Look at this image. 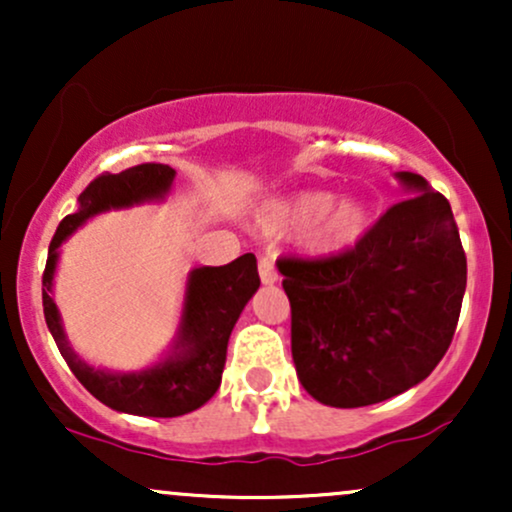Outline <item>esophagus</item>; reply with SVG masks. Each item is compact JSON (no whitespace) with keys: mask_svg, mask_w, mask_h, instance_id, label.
Returning <instances> with one entry per match:
<instances>
[{"mask_svg":"<svg viewBox=\"0 0 512 512\" xmlns=\"http://www.w3.org/2000/svg\"><path fill=\"white\" fill-rule=\"evenodd\" d=\"M260 279L262 284H276V279H279V272H276V264H274V257L272 255H264L260 260Z\"/></svg>","mask_w":512,"mask_h":512,"instance_id":"1","label":"esophagus"}]
</instances>
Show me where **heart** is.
Returning <instances> with one entry per match:
<instances>
[{
	"mask_svg": "<svg viewBox=\"0 0 512 512\" xmlns=\"http://www.w3.org/2000/svg\"><path fill=\"white\" fill-rule=\"evenodd\" d=\"M370 209L361 197L334 199L327 190H303L276 199L262 216L264 231L272 236H301L315 252L332 255L356 245L368 231Z\"/></svg>",
	"mask_w": 512,
	"mask_h": 512,
	"instance_id": "obj_1",
	"label": "heart"
}]
</instances>
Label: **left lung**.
<instances>
[{"instance_id":"left-lung-1","label":"left lung","mask_w":512,"mask_h":512,"mask_svg":"<svg viewBox=\"0 0 512 512\" xmlns=\"http://www.w3.org/2000/svg\"><path fill=\"white\" fill-rule=\"evenodd\" d=\"M354 248L322 260L284 257L291 354L301 385L327 407L402 395L445 356L467 289L450 202L416 173Z\"/></svg>"}]
</instances>
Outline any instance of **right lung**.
I'll return each instance as SVG.
<instances>
[{"label":"right lung","mask_w":512,"mask_h":512,"mask_svg":"<svg viewBox=\"0 0 512 512\" xmlns=\"http://www.w3.org/2000/svg\"><path fill=\"white\" fill-rule=\"evenodd\" d=\"M173 178L175 170L163 163H142L117 175H98L79 195V209L64 216L57 226L43 272L45 322L76 380L105 407L125 414L158 416V419L190 414L207 404L219 390L223 366H226L228 337L252 293L260 289L255 255L248 252L223 267L192 269L187 276L185 303H182L173 351L156 366L134 373H110L88 366L76 356L64 334L60 310L52 301V279L60 260V245L81 223L103 211L129 209L134 204L163 199L170 192Z\"/></svg>","instance_id":"1"}]
</instances>
